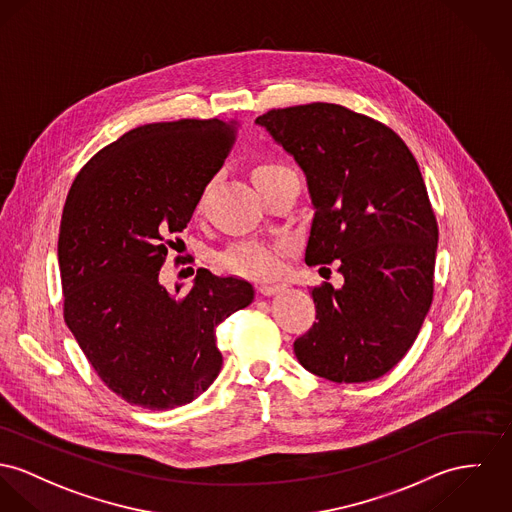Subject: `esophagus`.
<instances>
[{
  "label": "esophagus",
  "instance_id": "34e87169",
  "mask_svg": "<svg viewBox=\"0 0 512 512\" xmlns=\"http://www.w3.org/2000/svg\"><path fill=\"white\" fill-rule=\"evenodd\" d=\"M257 290L263 294V296H273L276 292L284 290V284H278V282H263L257 286Z\"/></svg>",
  "mask_w": 512,
  "mask_h": 512
}]
</instances>
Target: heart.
<instances>
[{
	"instance_id": "1",
	"label": "heart",
	"mask_w": 512,
	"mask_h": 512,
	"mask_svg": "<svg viewBox=\"0 0 512 512\" xmlns=\"http://www.w3.org/2000/svg\"><path fill=\"white\" fill-rule=\"evenodd\" d=\"M288 171L282 165L276 163H263L257 165L251 173L253 183H261L269 177H275L278 173ZM222 265L234 273L245 276H269L275 273L280 265V249L273 243L265 241H239L234 243L228 251L222 253Z\"/></svg>"
}]
</instances>
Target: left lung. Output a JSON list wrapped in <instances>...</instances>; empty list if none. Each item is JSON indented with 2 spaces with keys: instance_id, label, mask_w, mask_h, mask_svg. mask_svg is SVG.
<instances>
[{
  "instance_id": "1",
  "label": "left lung",
  "mask_w": 512,
  "mask_h": 512,
  "mask_svg": "<svg viewBox=\"0 0 512 512\" xmlns=\"http://www.w3.org/2000/svg\"><path fill=\"white\" fill-rule=\"evenodd\" d=\"M255 122L306 173V263L339 261L345 278L312 288L317 321L294 341L296 358L337 384L376 380L411 349L433 302L438 228L419 165L392 128L341 105L273 109Z\"/></svg>"
}]
</instances>
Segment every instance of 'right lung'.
<instances>
[{
    "label": "right lung",
    "mask_w": 512,
    "mask_h": 512,
    "mask_svg": "<svg viewBox=\"0 0 512 512\" xmlns=\"http://www.w3.org/2000/svg\"><path fill=\"white\" fill-rule=\"evenodd\" d=\"M236 140V120L181 118L122 134L89 159L60 222L64 319L109 390L150 411L191 403L222 368L216 327L253 286L198 269L187 294L159 282Z\"/></svg>",
    "instance_id": "obj_1"
}]
</instances>
